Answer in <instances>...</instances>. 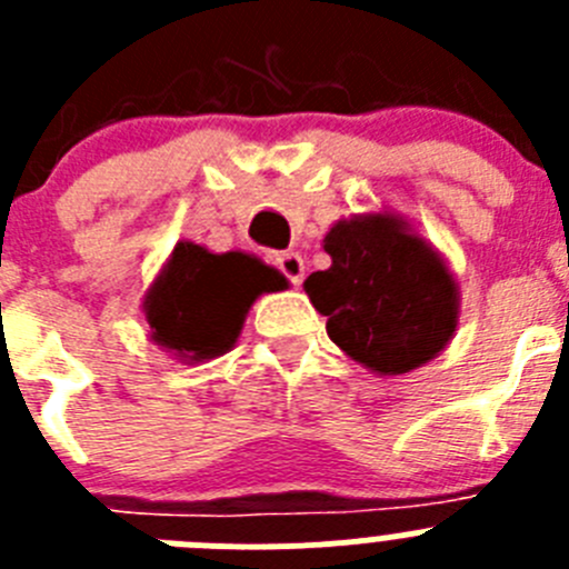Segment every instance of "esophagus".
Returning a JSON list of instances; mask_svg holds the SVG:
<instances>
[{"label": "esophagus", "mask_w": 569, "mask_h": 569, "mask_svg": "<svg viewBox=\"0 0 569 569\" xmlns=\"http://www.w3.org/2000/svg\"><path fill=\"white\" fill-rule=\"evenodd\" d=\"M273 261H276V268L288 276L293 284H301V279H305V259H301L296 250H281V253L273 256Z\"/></svg>", "instance_id": "1"}]
</instances>
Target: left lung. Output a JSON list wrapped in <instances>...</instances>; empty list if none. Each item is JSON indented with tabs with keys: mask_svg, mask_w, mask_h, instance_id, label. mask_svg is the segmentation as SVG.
Listing matches in <instances>:
<instances>
[{
	"mask_svg": "<svg viewBox=\"0 0 569 569\" xmlns=\"http://www.w3.org/2000/svg\"><path fill=\"white\" fill-rule=\"evenodd\" d=\"M321 248L328 270L305 279L339 350L376 376L425 367L450 345L461 316L456 273L439 248L390 210L339 219Z\"/></svg>",
	"mask_w": 569,
	"mask_h": 569,
	"instance_id": "obj_1",
	"label": "left lung"
}]
</instances>
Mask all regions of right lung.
Here are the masks:
<instances>
[{
  "mask_svg": "<svg viewBox=\"0 0 569 569\" xmlns=\"http://www.w3.org/2000/svg\"><path fill=\"white\" fill-rule=\"evenodd\" d=\"M284 284L288 279L253 253L176 241L142 299L148 336L184 365H202L233 350L253 301Z\"/></svg>",
  "mask_w": 569,
  "mask_h": 569,
  "instance_id": "1",
  "label": "right lung"
}]
</instances>
